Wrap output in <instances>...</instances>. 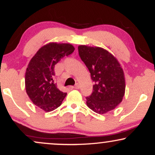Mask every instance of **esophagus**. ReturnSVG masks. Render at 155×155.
Listing matches in <instances>:
<instances>
[{"label": "esophagus", "mask_w": 155, "mask_h": 155, "mask_svg": "<svg viewBox=\"0 0 155 155\" xmlns=\"http://www.w3.org/2000/svg\"><path fill=\"white\" fill-rule=\"evenodd\" d=\"M79 87H80V85L79 84H76L75 86L73 87V88H74V89H79Z\"/></svg>", "instance_id": "esophagus-1"}]
</instances>
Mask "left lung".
<instances>
[{"label": "left lung", "mask_w": 155, "mask_h": 155, "mask_svg": "<svg viewBox=\"0 0 155 155\" xmlns=\"http://www.w3.org/2000/svg\"><path fill=\"white\" fill-rule=\"evenodd\" d=\"M78 49L94 82L92 94L86 97L87 106L100 114L114 109L122 102L125 91V80L120 64L103 48L80 45Z\"/></svg>", "instance_id": "obj_1"}]
</instances>
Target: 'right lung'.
<instances>
[{
  "mask_svg": "<svg viewBox=\"0 0 155 155\" xmlns=\"http://www.w3.org/2000/svg\"><path fill=\"white\" fill-rule=\"evenodd\" d=\"M70 44L49 43L44 45L31 60L25 73V90L35 106L46 112L61 105L67 93L54 83V65L74 51Z\"/></svg>",
  "mask_w": 155,
  "mask_h": 155,
  "instance_id": "right-lung-1",
  "label": "right lung"
}]
</instances>
